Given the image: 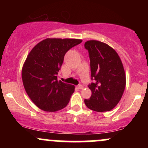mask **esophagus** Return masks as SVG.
<instances>
[{"mask_svg": "<svg viewBox=\"0 0 148 148\" xmlns=\"http://www.w3.org/2000/svg\"><path fill=\"white\" fill-rule=\"evenodd\" d=\"M76 88H77L78 89L81 90V89H83V88H84V86H83L82 85H79V86H76Z\"/></svg>", "mask_w": 148, "mask_h": 148, "instance_id": "esophagus-1", "label": "esophagus"}]
</instances>
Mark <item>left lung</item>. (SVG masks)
Listing matches in <instances>:
<instances>
[{
  "label": "left lung",
  "instance_id": "1",
  "mask_svg": "<svg viewBox=\"0 0 148 148\" xmlns=\"http://www.w3.org/2000/svg\"><path fill=\"white\" fill-rule=\"evenodd\" d=\"M84 46L89 53L91 79L94 80L88 86L92 95L84 102L92 111H109L121 99L126 86L123 62L114 49L103 42L89 40Z\"/></svg>",
  "mask_w": 148,
  "mask_h": 148
}]
</instances>
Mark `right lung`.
Here are the masks:
<instances>
[{
    "label": "right lung",
    "instance_id": "1",
    "mask_svg": "<svg viewBox=\"0 0 148 148\" xmlns=\"http://www.w3.org/2000/svg\"><path fill=\"white\" fill-rule=\"evenodd\" d=\"M79 39L47 38L30 51L22 68V81L32 101L45 111H60L68 104L74 86L58 81L64 56L81 43Z\"/></svg>",
    "mask_w": 148,
    "mask_h": 148
}]
</instances>
